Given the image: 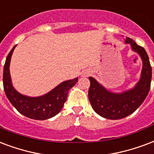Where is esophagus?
Listing matches in <instances>:
<instances>
[{"mask_svg":"<svg viewBox=\"0 0 154 154\" xmlns=\"http://www.w3.org/2000/svg\"><path fill=\"white\" fill-rule=\"evenodd\" d=\"M88 74H89L88 72H85V73H84V75H83V76H87V75H88Z\"/></svg>","mask_w":154,"mask_h":154,"instance_id":"obj_1","label":"esophagus"}]
</instances>
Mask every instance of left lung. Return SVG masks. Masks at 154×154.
Returning <instances> with one entry per match:
<instances>
[{
    "mask_svg": "<svg viewBox=\"0 0 154 154\" xmlns=\"http://www.w3.org/2000/svg\"><path fill=\"white\" fill-rule=\"evenodd\" d=\"M125 43L131 45L132 51L140 56L143 62L140 79L133 88L121 93H113L104 88L94 78L89 77L90 103L94 112L107 119L117 120L131 114L142 104L150 90L152 68L146 51L129 37H126Z\"/></svg>",
    "mask_w": 154,
    "mask_h": 154,
    "instance_id": "obj_1",
    "label": "left lung"
}]
</instances>
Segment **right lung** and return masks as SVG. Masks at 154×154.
Segmentation results:
<instances>
[{
    "label": "right lung",
    "mask_w": 154,
    "mask_h": 154,
    "mask_svg": "<svg viewBox=\"0 0 154 154\" xmlns=\"http://www.w3.org/2000/svg\"><path fill=\"white\" fill-rule=\"evenodd\" d=\"M16 45L10 51L4 65L3 86L5 94L12 105L27 118L34 120H46L61 111L68 98V91L77 82L78 78L65 81L48 93L38 97H29L20 94L14 88L10 74L11 55Z\"/></svg>",
    "instance_id": "obj_1"
}]
</instances>
